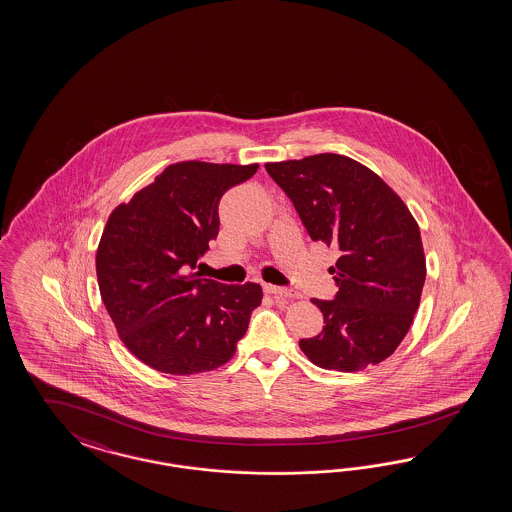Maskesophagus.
Listing matches in <instances>:
<instances>
[{"mask_svg": "<svg viewBox=\"0 0 512 512\" xmlns=\"http://www.w3.org/2000/svg\"><path fill=\"white\" fill-rule=\"evenodd\" d=\"M264 291H266L268 295L276 296V298H300L298 291L283 289V287H276V285H264Z\"/></svg>", "mask_w": 512, "mask_h": 512, "instance_id": "esophagus-1", "label": "esophagus"}]
</instances>
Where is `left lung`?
I'll use <instances>...</instances> for the list:
<instances>
[{"mask_svg": "<svg viewBox=\"0 0 512 512\" xmlns=\"http://www.w3.org/2000/svg\"><path fill=\"white\" fill-rule=\"evenodd\" d=\"M311 240L340 249L330 268L340 291L311 302L325 328L300 349L323 370L362 372L387 360L419 310L426 257L419 223L381 176L355 159L317 154L264 165Z\"/></svg>", "mask_w": 512, "mask_h": 512, "instance_id": "obj_1", "label": "left lung"}]
</instances>
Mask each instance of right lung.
<instances>
[{"label":"right lung","instance_id":"right-lung-1","mask_svg":"<svg viewBox=\"0 0 512 512\" xmlns=\"http://www.w3.org/2000/svg\"><path fill=\"white\" fill-rule=\"evenodd\" d=\"M257 169L180 161L109 216L95 255L101 298L125 347L157 372L227 364L263 300L259 283L223 285L193 272L216 240L219 199Z\"/></svg>","mask_w":512,"mask_h":512}]
</instances>
